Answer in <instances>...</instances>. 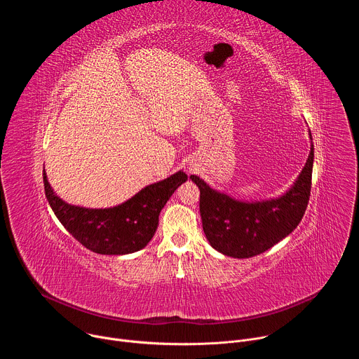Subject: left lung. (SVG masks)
Instances as JSON below:
<instances>
[{"label":"left lung","mask_w":359,"mask_h":359,"mask_svg":"<svg viewBox=\"0 0 359 359\" xmlns=\"http://www.w3.org/2000/svg\"><path fill=\"white\" fill-rule=\"evenodd\" d=\"M313 163L311 143L310 156L294 186L278 198L254 203L234 200L213 190L200 177L190 176L200 189L203 230L212 247L234 259H248L287 237L299 224L309 206Z\"/></svg>","instance_id":"left-lung-1"}]
</instances>
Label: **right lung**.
<instances>
[{
    "label": "right lung",
    "mask_w": 359,
    "mask_h": 359,
    "mask_svg": "<svg viewBox=\"0 0 359 359\" xmlns=\"http://www.w3.org/2000/svg\"><path fill=\"white\" fill-rule=\"evenodd\" d=\"M187 180L182 170L146 186L128 201L111 209L71 206L60 198L46 180L45 196L62 226L88 250L97 254L121 255L143 248L159 224V215L175 190Z\"/></svg>",
    "instance_id": "obj_1"
}]
</instances>
